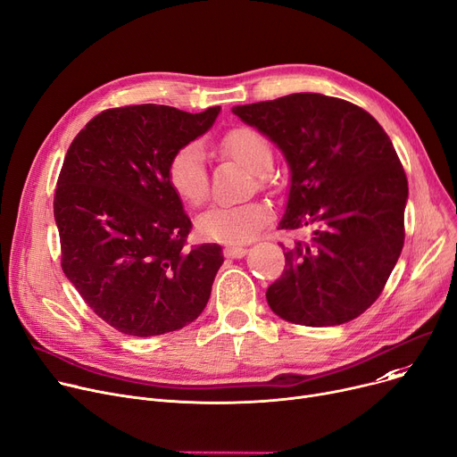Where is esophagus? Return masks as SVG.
<instances>
[{"mask_svg": "<svg viewBox=\"0 0 457 457\" xmlns=\"http://www.w3.org/2000/svg\"><path fill=\"white\" fill-rule=\"evenodd\" d=\"M224 255L231 257V259H238V257L246 255V248H243V246H226Z\"/></svg>", "mask_w": 457, "mask_h": 457, "instance_id": "obj_1", "label": "esophagus"}]
</instances>
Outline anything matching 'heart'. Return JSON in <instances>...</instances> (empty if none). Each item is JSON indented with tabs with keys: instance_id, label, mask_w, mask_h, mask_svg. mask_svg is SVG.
<instances>
[{
	"instance_id": "heart-1",
	"label": "heart",
	"mask_w": 457,
	"mask_h": 457,
	"mask_svg": "<svg viewBox=\"0 0 457 457\" xmlns=\"http://www.w3.org/2000/svg\"><path fill=\"white\" fill-rule=\"evenodd\" d=\"M226 157L241 162L253 174H265L272 164L269 140L252 128H235L220 140ZM166 181L174 195L190 207H200L209 195V172L200 144L188 142L179 146L166 162ZM272 211L262 202L241 205H212L196 220L198 233L212 243L243 245L265 228Z\"/></svg>"
}]
</instances>
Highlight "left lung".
<instances>
[{"instance_id":"obj_1","label":"left lung","mask_w":457,"mask_h":457,"mask_svg":"<svg viewBox=\"0 0 457 457\" xmlns=\"http://www.w3.org/2000/svg\"><path fill=\"white\" fill-rule=\"evenodd\" d=\"M233 112L270 137L291 166L279 229L313 231L285 252L283 274L267 289L270 309L315 328L365 313L405 238L407 178L391 138L365 109L313 92Z\"/></svg>"}]
</instances>
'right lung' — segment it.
<instances>
[{
    "label": "right lung",
    "instance_id": "1",
    "mask_svg": "<svg viewBox=\"0 0 457 457\" xmlns=\"http://www.w3.org/2000/svg\"><path fill=\"white\" fill-rule=\"evenodd\" d=\"M219 111L105 109L66 152L54 198L61 267L94 313L126 335L179 329L207 305L222 248L187 246L192 222L166 181V162Z\"/></svg>",
    "mask_w": 457,
    "mask_h": 457
}]
</instances>
